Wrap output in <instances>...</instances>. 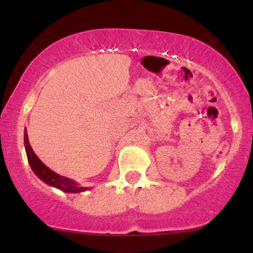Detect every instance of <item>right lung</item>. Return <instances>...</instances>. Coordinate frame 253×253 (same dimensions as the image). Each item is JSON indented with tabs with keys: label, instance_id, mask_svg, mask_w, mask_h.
<instances>
[{
	"label": "right lung",
	"instance_id": "obj_1",
	"mask_svg": "<svg viewBox=\"0 0 253 253\" xmlns=\"http://www.w3.org/2000/svg\"><path fill=\"white\" fill-rule=\"evenodd\" d=\"M24 146H25L27 160H29V164L32 168L38 177L46 183V184L54 186V188L60 189L61 191L68 192V193H81L84 191H87L91 188H84V186H81L77 184L74 179H70L68 177H64V176H61L54 172L51 169L47 167L43 162H41L39 158L37 157L36 153H34L32 147H31L30 141H29V136H27V131L25 129L24 131Z\"/></svg>",
	"mask_w": 253,
	"mask_h": 253
}]
</instances>
